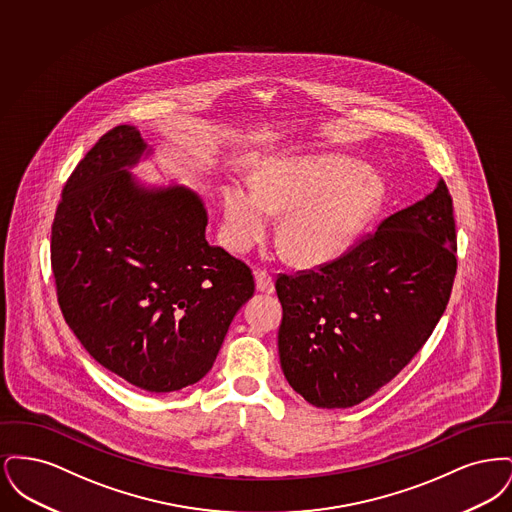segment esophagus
I'll return each instance as SVG.
<instances>
[{"label":"esophagus","mask_w":512,"mask_h":512,"mask_svg":"<svg viewBox=\"0 0 512 512\" xmlns=\"http://www.w3.org/2000/svg\"><path fill=\"white\" fill-rule=\"evenodd\" d=\"M255 284H257L259 292H274V280H272V276L268 274L267 270H257L255 272Z\"/></svg>","instance_id":"1"}]
</instances>
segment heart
I'll use <instances>...</instances> for the list:
<instances>
[{"label": "heart", "instance_id": "1", "mask_svg": "<svg viewBox=\"0 0 512 512\" xmlns=\"http://www.w3.org/2000/svg\"><path fill=\"white\" fill-rule=\"evenodd\" d=\"M384 195L376 176L347 161L272 163L261 172L257 190L238 182L222 190L224 232L236 251H247L267 238L272 215L290 210L282 247L295 263L318 267L347 251Z\"/></svg>", "mask_w": 512, "mask_h": 512}]
</instances>
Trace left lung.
I'll return each mask as SVG.
<instances>
[{"mask_svg": "<svg viewBox=\"0 0 512 512\" xmlns=\"http://www.w3.org/2000/svg\"><path fill=\"white\" fill-rule=\"evenodd\" d=\"M453 199L443 180L336 261L280 274L278 353L286 380L320 409L359 405L432 336L457 272Z\"/></svg>", "mask_w": 512, "mask_h": 512, "instance_id": "8db88e82", "label": "left lung"}]
</instances>
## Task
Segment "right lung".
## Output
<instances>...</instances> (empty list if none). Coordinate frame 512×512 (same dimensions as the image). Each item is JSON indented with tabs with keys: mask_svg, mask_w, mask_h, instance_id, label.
I'll return each mask as SVG.
<instances>
[{
	"mask_svg": "<svg viewBox=\"0 0 512 512\" xmlns=\"http://www.w3.org/2000/svg\"><path fill=\"white\" fill-rule=\"evenodd\" d=\"M149 153L130 124L86 153L55 211L51 268L61 313L99 365L169 393L211 370L255 282L251 268L207 242L194 190L147 188L128 172Z\"/></svg>",
	"mask_w": 512,
	"mask_h": 512,
	"instance_id": "obj_1",
	"label": "right lung"
}]
</instances>
